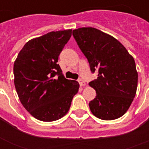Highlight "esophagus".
<instances>
[{"instance_id": "1", "label": "esophagus", "mask_w": 149, "mask_h": 149, "mask_svg": "<svg viewBox=\"0 0 149 149\" xmlns=\"http://www.w3.org/2000/svg\"><path fill=\"white\" fill-rule=\"evenodd\" d=\"M78 82H79V84H80L81 86H84L85 85V82L82 79H78Z\"/></svg>"}]
</instances>
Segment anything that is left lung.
<instances>
[{
  "instance_id": "obj_1",
  "label": "left lung",
  "mask_w": 149,
  "mask_h": 149,
  "mask_svg": "<svg viewBox=\"0 0 149 149\" xmlns=\"http://www.w3.org/2000/svg\"><path fill=\"white\" fill-rule=\"evenodd\" d=\"M72 36L89 63L91 72H98L89 82L97 96L89 102L97 118L111 120L127 112L137 88L138 74L133 57L121 43L95 28H80Z\"/></svg>"
}]
</instances>
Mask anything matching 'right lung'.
<instances>
[{
	"mask_svg": "<svg viewBox=\"0 0 149 149\" xmlns=\"http://www.w3.org/2000/svg\"><path fill=\"white\" fill-rule=\"evenodd\" d=\"M72 29L50 32L28 41L14 62V84L24 109L41 121H54L68 112L79 83L68 80L57 64Z\"/></svg>",
	"mask_w": 149,
	"mask_h": 149,
	"instance_id": "1",
	"label": "right lung"
}]
</instances>
